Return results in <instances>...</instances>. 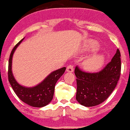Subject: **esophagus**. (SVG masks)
<instances>
[{"label":"esophagus","instance_id":"esophagus-1","mask_svg":"<svg viewBox=\"0 0 130 130\" xmlns=\"http://www.w3.org/2000/svg\"><path fill=\"white\" fill-rule=\"evenodd\" d=\"M73 66L72 65H70L67 66V70H66V71H67V72H73Z\"/></svg>","mask_w":130,"mask_h":130}]
</instances>
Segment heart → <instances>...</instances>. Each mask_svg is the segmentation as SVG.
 <instances>
[{"label": "heart", "instance_id": "heart-1", "mask_svg": "<svg viewBox=\"0 0 130 130\" xmlns=\"http://www.w3.org/2000/svg\"><path fill=\"white\" fill-rule=\"evenodd\" d=\"M99 50V45L94 41H90L87 50L95 51ZM105 57L103 54H95L87 58L83 62V67L88 71L95 72L99 70L104 64Z\"/></svg>", "mask_w": 130, "mask_h": 130}]
</instances>
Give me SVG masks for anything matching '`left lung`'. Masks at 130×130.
<instances>
[{"label": "left lung", "instance_id": "obj_1", "mask_svg": "<svg viewBox=\"0 0 130 130\" xmlns=\"http://www.w3.org/2000/svg\"><path fill=\"white\" fill-rule=\"evenodd\" d=\"M121 53L117 50L110 62L97 73L75 69L76 76L77 92L76 99L82 105L94 106L105 101L113 91L119 79L121 71Z\"/></svg>", "mask_w": 130, "mask_h": 130}]
</instances>
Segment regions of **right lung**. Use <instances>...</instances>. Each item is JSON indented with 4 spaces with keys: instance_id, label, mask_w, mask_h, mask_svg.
I'll use <instances>...</instances> for the list:
<instances>
[{
    "instance_id": "obj_1",
    "label": "right lung",
    "mask_w": 130,
    "mask_h": 130,
    "mask_svg": "<svg viewBox=\"0 0 130 130\" xmlns=\"http://www.w3.org/2000/svg\"><path fill=\"white\" fill-rule=\"evenodd\" d=\"M24 38L17 43L11 51L8 63V80L16 94L22 101L31 106L42 107L52 101L56 83L64 73L66 68L63 67L50 73L42 82L35 87H26L20 84L12 73V58L17 47Z\"/></svg>"
}]
</instances>
